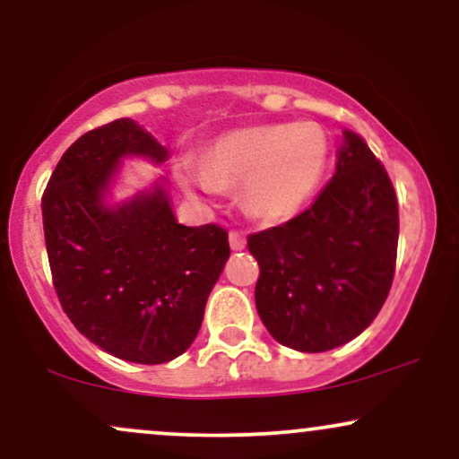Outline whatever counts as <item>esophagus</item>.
<instances>
[{
	"label": "esophagus",
	"mask_w": 459,
	"mask_h": 459,
	"mask_svg": "<svg viewBox=\"0 0 459 459\" xmlns=\"http://www.w3.org/2000/svg\"><path fill=\"white\" fill-rule=\"evenodd\" d=\"M229 241L233 250H244L246 247V235L241 230H230L229 233Z\"/></svg>",
	"instance_id": "obj_1"
}]
</instances>
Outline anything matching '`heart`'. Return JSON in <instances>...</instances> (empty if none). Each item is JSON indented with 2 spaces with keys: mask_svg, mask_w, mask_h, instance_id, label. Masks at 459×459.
Here are the masks:
<instances>
[{
  "mask_svg": "<svg viewBox=\"0 0 459 459\" xmlns=\"http://www.w3.org/2000/svg\"><path fill=\"white\" fill-rule=\"evenodd\" d=\"M325 163L328 140L317 125H272L224 135L207 151L204 166L186 163L181 178L203 196L244 187L252 213L284 220L308 203Z\"/></svg>",
  "mask_w": 459,
  "mask_h": 459,
  "instance_id": "b5f03b06",
  "label": "heart"
}]
</instances>
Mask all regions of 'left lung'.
I'll use <instances>...</instances> for the list:
<instances>
[{"label": "left lung", "mask_w": 459, "mask_h": 459, "mask_svg": "<svg viewBox=\"0 0 459 459\" xmlns=\"http://www.w3.org/2000/svg\"><path fill=\"white\" fill-rule=\"evenodd\" d=\"M399 207L386 168L345 131L334 177L307 212L252 233L256 310L281 345L328 351L377 317L397 263Z\"/></svg>", "instance_id": "left-lung-1"}]
</instances>
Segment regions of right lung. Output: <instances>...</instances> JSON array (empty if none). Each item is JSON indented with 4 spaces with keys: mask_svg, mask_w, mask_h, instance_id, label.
Listing matches in <instances>:
<instances>
[{
    "mask_svg": "<svg viewBox=\"0 0 459 459\" xmlns=\"http://www.w3.org/2000/svg\"><path fill=\"white\" fill-rule=\"evenodd\" d=\"M125 155L163 161L168 152L127 118L68 146L43 194L47 256L57 299L86 339L123 360L161 365L196 339L229 233L178 224L161 189L105 207Z\"/></svg>",
    "mask_w": 459,
    "mask_h": 459,
    "instance_id": "add662e5",
    "label": "right lung"
}]
</instances>
